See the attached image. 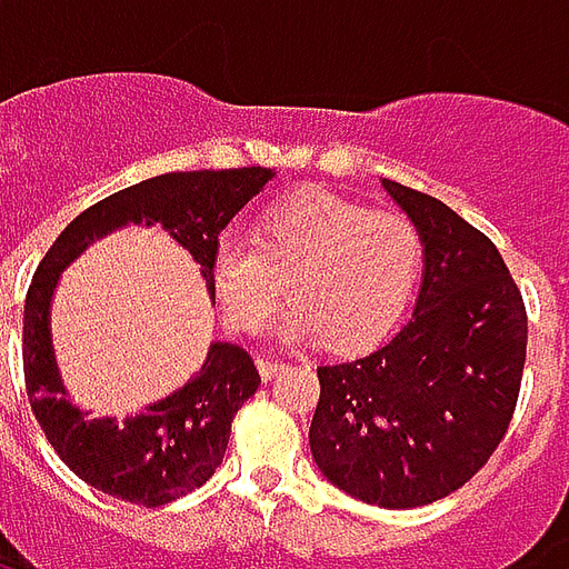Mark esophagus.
Wrapping results in <instances>:
<instances>
[{"mask_svg":"<svg viewBox=\"0 0 569 569\" xmlns=\"http://www.w3.org/2000/svg\"><path fill=\"white\" fill-rule=\"evenodd\" d=\"M256 365H259V373H262V380H273V377H277V373L286 368L283 361H277V359H259Z\"/></svg>","mask_w":569,"mask_h":569,"instance_id":"esophagus-1","label":"esophagus"}]
</instances>
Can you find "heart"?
<instances>
[{"instance_id":"b5f03b06","label":"heart","mask_w":569,"mask_h":569,"mask_svg":"<svg viewBox=\"0 0 569 569\" xmlns=\"http://www.w3.org/2000/svg\"><path fill=\"white\" fill-rule=\"evenodd\" d=\"M419 264L422 238L407 217L301 189L264 210L250 243L222 238L213 247L210 289L234 335H259L286 283V338L352 352L389 335Z\"/></svg>"}]
</instances>
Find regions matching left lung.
Here are the masks:
<instances>
[{
  "mask_svg": "<svg viewBox=\"0 0 569 569\" xmlns=\"http://www.w3.org/2000/svg\"><path fill=\"white\" fill-rule=\"evenodd\" d=\"M382 187L419 229L422 289L410 322L380 349L317 368L310 452L352 498L413 509L470 482L507 437L528 313L482 231L428 192Z\"/></svg>",
  "mask_w": 569,
  "mask_h": 569,
  "instance_id": "left-lung-1",
  "label": "left lung"
}]
</instances>
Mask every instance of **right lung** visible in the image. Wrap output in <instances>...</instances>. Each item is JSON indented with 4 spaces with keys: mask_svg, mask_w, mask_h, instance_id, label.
Segmentation results:
<instances>
[{
    "mask_svg": "<svg viewBox=\"0 0 569 569\" xmlns=\"http://www.w3.org/2000/svg\"><path fill=\"white\" fill-rule=\"evenodd\" d=\"M271 168L171 171L113 192L78 213L38 262L23 307V377L41 431L74 477L126 503L166 507L213 477L229 446L231 422L259 389L252 356L238 343H210L192 380L134 419H90L66 401L50 349V296L60 271L92 241L126 222H144L183 243L210 289V256L220 231L262 192ZM213 296V289H210Z\"/></svg>",
    "mask_w": 569,
    "mask_h": 569,
    "instance_id": "obj_1",
    "label": "right lung"
}]
</instances>
